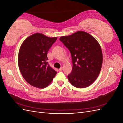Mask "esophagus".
<instances>
[{"label":"esophagus","mask_w":123,"mask_h":123,"mask_svg":"<svg viewBox=\"0 0 123 123\" xmlns=\"http://www.w3.org/2000/svg\"><path fill=\"white\" fill-rule=\"evenodd\" d=\"M62 69H63V68H62V67H61V68H60L59 69V71H62Z\"/></svg>","instance_id":"obj_1"}]
</instances>
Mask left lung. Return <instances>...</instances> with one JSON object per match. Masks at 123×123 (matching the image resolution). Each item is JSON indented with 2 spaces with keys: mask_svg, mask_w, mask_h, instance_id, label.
<instances>
[{
  "mask_svg": "<svg viewBox=\"0 0 123 123\" xmlns=\"http://www.w3.org/2000/svg\"><path fill=\"white\" fill-rule=\"evenodd\" d=\"M71 53L72 70L68 75L70 83L78 88L91 85L101 70L103 54L98 41L89 33L77 31L59 38Z\"/></svg>",
  "mask_w": 123,
  "mask_h": 123,
  "instance_id": "obj_1",
  "label": "left lung"
}]
</instances>
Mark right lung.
Returning <instances> with one entry per match:
<instances>
[{"label":"right lung","instance_id":"obj_1","mask_svg":"<svg viewBox=\"0 0 123 123\" xmlns=\"http://www.w3.org/2000/svg\"><path fill=\"white\" fill-rule=\"evenodd\" d=\"M40 33H35L26 38L20 48L18 64L25 80L38 88L47 87L57 72L48 65L47 53L57 40Z\"/></svg>","mask_w":123,"mask_h":123}]
</instances>
